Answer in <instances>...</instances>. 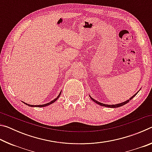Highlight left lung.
<instances>
[{"label": "left lung", "mask_w": 152, "mask_h": 152, "mask_svg": "<svg viewBox=\"0 0 152 152\" xmlns=\"http://www.w3.org/2000/svg\"><path fill=\"white\" fill-rule=\"evenodd\" d=\"M139 91H138V92H139ZM138 92H136V93H135L134 95H133V96H132V97L129 98V99L127 100V101H125V102H121V103H119V104H107L102 103V102H99V101H96V100H95V99H94L93 98H92V97L91 96V95H90V94H89V96H90V98H91V99L92 100V101H93L94 102H96V103L98 104L101 105V106L105 107H109V108H117V107H121V106H123V105H124V104H127V102H129V101H131V100H132L133 97L135 96V95L138 93Z\"/></svg>", "instance_id": "obj_1"}]
</instances>
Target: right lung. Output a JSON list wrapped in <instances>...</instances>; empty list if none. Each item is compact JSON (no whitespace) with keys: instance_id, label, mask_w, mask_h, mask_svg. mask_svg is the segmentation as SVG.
Here are the masks:
<instances>
[{"instance_id":"1","label":"right lung","mask_w":152,"mask_h":152,"mask_svg":"<svg viewBox=\"0 0 152 152\" xmlns=\"http://www.w3.org/2000/svg\"><path fill=\"white\" fill-rule=\"evenodd\" d=\"M61 91L60 92V94H58V96H57V98H56L55 99H53V101H50V102H48V103H46V104H39V105H32V104H27V103H26V102H23V101H22L23 102L24 104H25L26 105H27V106H29V107H46V106H48V105H50V104H51L52 103H53V102H56V101H57L58 100V99L59 97H60V94H61Z\"/></svg>"}]
</instances>
